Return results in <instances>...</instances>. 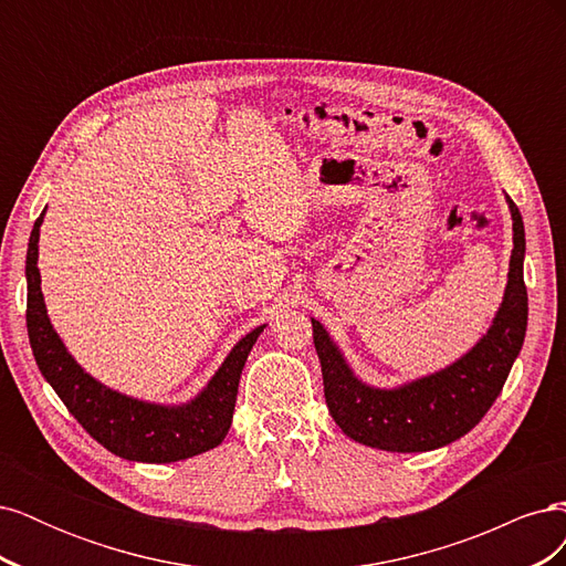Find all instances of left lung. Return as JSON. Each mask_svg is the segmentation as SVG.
I'll return each mask as SVG.
<instances>
[{
  "label": "left lung",
  "instance_id": "obj_1",
  "mask_svg": "<svg viewBox=\"0 0 566 566\" xmlns=\"http://www.w3.org/2000/svg\"><path fill=\"white\" fill-rule=\"evenodd\" d=\"M505 200L512 214V254L503 302L486 335L451 366L399 387H373L356 378L331 333L312 318L325 403L349 439L391 453L434 451L465 437L499 399L522 352L528 318L524 221L510 196Z\"/></svg>",
  "mask_w": 566,
  "mask_h": 566
}]
</instances>
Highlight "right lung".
I'll return each instance as SVG.
<instances>
[{
    "label": "right lung",
    "mask_w": 566,
    "mask_h": 566,
    "mask_svg": "<svg viewBox=\"0 0 566 566\" xmlns=\"http://www.w3.org/2000/svg\"><path fill=\"white\" fill-rule=\"evenodd\" d=\"M44 212L35 221L28 243L25 279H28V337L44 380L71 410L75 420L101 447L134 462H177L210 451L224 441L235 408L238 382L248 354L266 328L256 325L243 339H238L224 364L217 368L191 401L153 403L127 397L106 387L84 370L49 321L38 269L40 227Z\"/></svg>",
    "instance_id": "add662e5"
}]
</instances>
